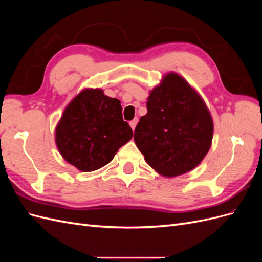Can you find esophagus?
<instances>
[{"label":"esophagus","instance_id":"obj_1","mask_svg":"<svg viewBox=\"0 0 262 262\" xmlns=\"http://www.w3.org/2000/svg\"><path fill=\"white\" fill-rule=\"evenodd\" d=\"M137 123H138V118H136V119H133L132 121H130V126L132 128V130L134 131V129H136V126H137Z\"/></svg>","mask_w":262,"mask_h":262}]
</instances>
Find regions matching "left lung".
I'll use <instances>...</instances> for the list:
<instances>
[{
    "label": "left lung",
    "instance_id": "obj_1",
    "mask_svg": "<svg viewBox=\"0 0 262 262\" xmlns=\"http://www.w3.org/2000/svg\"><path fill=\"white\" fill-rule=\"evenodd\" d=\"M146 107L147 114L134 131V142L146 163L165 177L195 168L213 139L212 117L200 95L171 72L150 91Z\"/></svg>",
    "mask_w": 262,
    "mask_h": 262
}]
</instances>
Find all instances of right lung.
Segmentation results:
<instances>
[{"label":"right lung","mask_w":262,"mask_h":262,"mask_svg":"<svg viewBox=\"0 0 262 262\" xmlns=\"http://www.w3.org/2000/svg\"><path fill=\"white\" fill-rule=\"evenodd\" d=\"M133 132L122 119L120 100L99 89H85L70 101L55 128V144L64 160L81 171L113 161Z\"/></svg>","instance_id":"add662e5"}]
</instances>
